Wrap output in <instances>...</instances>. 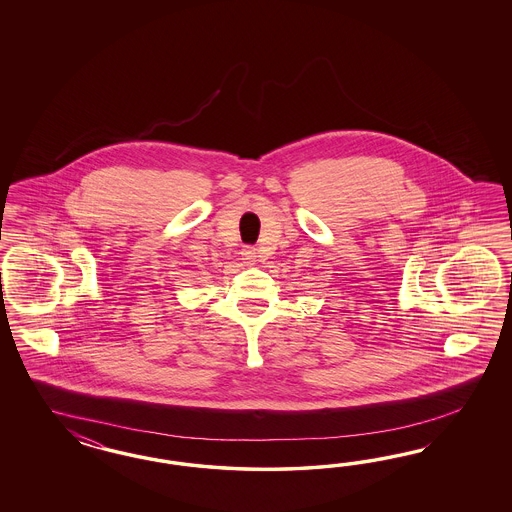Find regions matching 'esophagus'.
<instances>
[{
    "instance_id": "1",
    "label": "esophagus",
    "mask_w": 512,
    "mask_h": 512,
    "mask_svg": "<svg viewBox=\"0 0 512 512\" xmlns=\"http://www.w3.org/2000/svg\"><path fill=\"white\" fill-rule=\"evenodd\" d=\"M242 257H244V261H248V263H255L257 261V249L253 248V246H246L244 251H242Z\"/></svg>"
}]
</instances>
